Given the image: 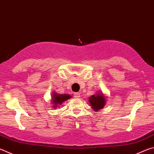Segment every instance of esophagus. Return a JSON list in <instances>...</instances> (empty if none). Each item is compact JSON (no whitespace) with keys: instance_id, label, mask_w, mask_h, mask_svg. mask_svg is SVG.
<instances>
[{"instance_id":"obj_1","label":"esophagus","mask_w":154,"mask_h":154,"mask_svg":"<svg viewBox=\"0 0 154 154\" xmlns=\"http://www.w3.org/2000/svg\"><path fill=\"white\" fill-rule=\"evenodd\" d=\"M79 96H80V94H79V92H75V93H74V97H75V98H79Z\"/></svg>"}]
</instances>
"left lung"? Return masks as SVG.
<instances>
[{
  "label": "left lung",
  "mask_w": 154,
  "mask_h": 154,
  "mask_svg": "<svg viewBox=\"0 0 154 154\" xmlns=\"http://www.w3.org/2000/svg\"><path fill=\"white\" fill-rule=\"evenodd\" d=\"M105 96L102 92L96 93L89 98V103L93 110L98 111L102 109L105 105Z\"/></svg>",
  "instance_id": "obj_1"
}]
</instances>
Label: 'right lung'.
Returning <instances> with one entry per match:
<instances>
[{
    "mask_svg": "<svg viewBox=\"0 0 154 154\" xmlns=\"http://www.w3.org/2000/svg\"><path fill=\"white\" fill-rule=\"evenodd\" d=\"M52 95L53 96H52L51 102L54 104V108L62 105V103L71 98V96L69 94H59L58 93H53Z\"/></svg>",
    "mask_w": 154,
    "mask_h": 154,
    "instance_id": "1",
    "label": "right lung"
}]
</instances>
